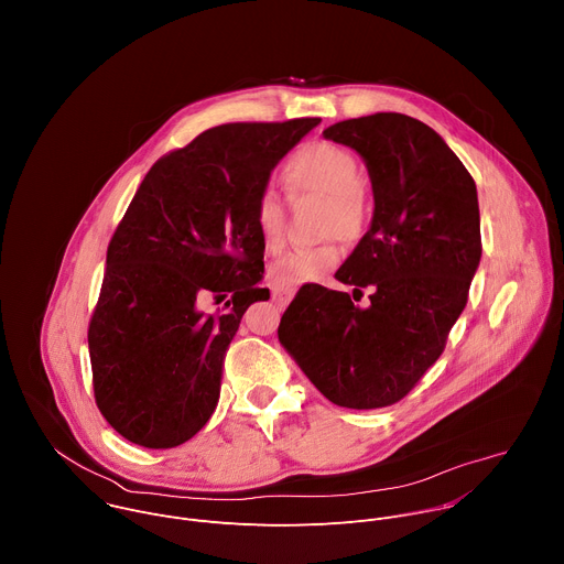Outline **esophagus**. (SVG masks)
<instances>
[{
    "mask_svg": "<svg viewBox=\"0 0 564 564\" xmlns=\"http://www.w3.org/2000/svg\"><path fill=\"white\" fill-rule=\"evenodd\" d=\"M290 296H292V290H285V288H274V290H272V299H274V303L281 305V307L290 301Z\"/></svg>",
    "mask_w": 564,
    "mask_h": 564,
    "instance_id": "obj_1",
    "label": "esophagus"
}]
</instances>
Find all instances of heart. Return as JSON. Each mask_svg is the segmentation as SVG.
<instances>
[{
    "mask_svg": "<svg viewBox=\"0 0 564 564\" xmlns=\"http://www.w3.org/2000/svg\"><path fill=\"white\" fill-rule=\"evenodd\" d=\"M283 178L292 192H312L328 198L324 214L326 229H341L352 234L364 218L361 207V170L357 158L330 142H310L301 147L283 170ZM252 223L268 250H279L283 243V200L276 189H263L252 207ZM341 259L335 240L318 246L294 248L270 265V276L281 288H296L314 281L333 270Z\"/></svg>",
    "mask_w": 564,
    "mask_h": 564,
    "instance_id": "heart-1",
    "label": "heart"
}]
</instances>
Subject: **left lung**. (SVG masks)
Wrapping results in <instances>:
<instances>
[{
	"instance_id": "1",
	"label": "left lung",
	"mask_w": 564,
	"mask_h": 564,
	"mask_svg": "<svg viewBox=\"0 0 564 564\" xmlns=\"http://www.w3.org/2000/svg\"><path fill=\"white\" fill-rule=\"evenodd\" d=\"M326 140L355 149L372 185V220L337 279L355 294L303 285L279 341L316 390L370 411L406 397L440 359L481 259L475 181L429 124L404 113L337 122Z\"/></svg>"
}]
</instances>
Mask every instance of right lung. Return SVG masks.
Segmentation results:
<instances>
[{
	"label": "right lung",
	"mask_w": 564,
	"mask_h": 564,
	"mask_svg": "<svg viewBox=\"0 0 564 564\" xmlns=\"http://www.w3.org/2000/svg\"><path fill=\"white\" fill-rule=\"evenodd\" d=\"M318 122L220 124L144 176L109 243L89 324L96 404L124 440L174 448L212 417L240 318L270 299L254 200ZM207 295H231L232 307L207 315Z\"/></svg>",
	"instance_id": "1"
}]
</instances>
